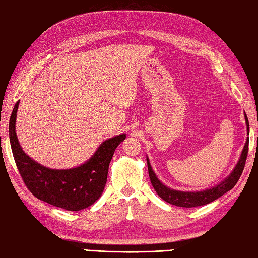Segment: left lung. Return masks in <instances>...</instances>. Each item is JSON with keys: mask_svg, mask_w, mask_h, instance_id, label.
Masks as SVG:
<instances>
[{"mask_svg": "<svg viewBox=\"0 0 258 258\" xmlns=\"http://www.w3.org/2000/svg\"><path fill=\"white\" fill-rule=\"evenodd\" d=\"M245 118H246L247 129H248V134H249V123L246 114H245ZM248 144H249V140L247 138V142L245 144L244 149H242L239 162H238V164L236 165V167L234 171H232V173L228 176V178L225 179V181L221 182L219 185H217L212 188H209V189H206V191H200V192H182V191H175V189L168 188L167 186H165L162 182H159V179L156 177V175H155L153 168L149 164V160L147 158L150 182H152L155 191L157 192L158 196L162 198L164 201L171 203V205L183 207V208H193V207H200V206L208 205V203L217 200L218 198H220L228 191H230V189L236 185L238 179H239V177L241 176L242 171H244L247 155H248Z\"/></svg>", "mask_w": 258, "mask_h": 258, "instance_id": "8db88e82", "label": "left lung"}]
</instances>
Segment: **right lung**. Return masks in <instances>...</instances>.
<instances>
[{
  "instance_id": "add662e5",
  "label": "right lung",
  "mask_w": 258,
  "mask_h": 258,
  "mask_svg": "<svg viewBox=\"0 0 258 258\" xmlns=\"http://www.w3.org/2000/svg\"><path fill=\"white\" fill-rule=\"evenodd\" d=\"M18 105L19 101L10 118V143L18 171L29 191L39 200L69 211H79L93 205L103 192L110 162L125 135L105 140L89 162L80 167L50 169L24 154L19 144L16 134Z\"/></svg>"
}]
</instances>
